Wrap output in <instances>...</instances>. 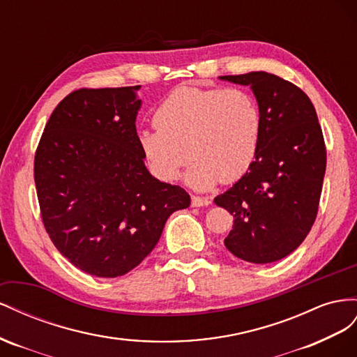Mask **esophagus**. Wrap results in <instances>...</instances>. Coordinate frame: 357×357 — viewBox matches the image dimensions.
<instances>
[{"mask_svg": "<svg viewBox=\"0 0 357 357\" xmlns=\"http://www.w3.org/2000/svg\"><path fill=\"white\" fill-rule=\"evenodd\" d=\"M208 205H211V199H209V197L191 196V206L202 208V206H208Z\"/></svg>", "mask_w": 357, "mask_h": 357, "instance_id": "1", "label": "esophagus"}]
</instances>
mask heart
I'll return each instance as SVG.
<instances>
[{
    "instance_id": "1",
    "label": "heart",
    "mask_w": 357,
    "mask_h": 357,
    "mask_svg": "<svg viewBox=\"0 0 357 357\" xmlns=\"http://www.w3.org/2000/svg\"><path fill=\"white\" fill-rule=\"evenodd\" d=\"M154 124L139 135L151 170L161 181H175L195 158L187 182L197 190L241 179L261 139L256 97L235 86L173 89L155 110Z\"/></svg>"
}]
</instances>
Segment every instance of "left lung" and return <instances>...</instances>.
<instances>
[{
	"instance_id": "left-lung-1",
	"label": "left lung",
	"mask_w": 357,
	"mask_h": 357,
	"mask_svg": "<svg viewBox=\"0 0 357 357\" xmlns=\"http://www.w3.org/2000/svg\"><path fill=\"white\" fill-rule=\"evenodd\" d=\"M250 85L261 110L257 157L235 185L213 199L235 221L226 248L250 263L289 256L307 238L319 212L326 145L308 96L266 71L221 76Z\"/></svg>"
}]
</instances>
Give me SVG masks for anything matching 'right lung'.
Here are the masks:
<instances>
[{
    "label": "right lung",
    "instance_id": "add662e5",
    "mask_svg": "<svg viewBox=\"0 0 357 357\" xmlns=\"http://www.w3.org/2000/svg\"><path fill=\"white\" fill-rule=\"evenodd\" d=\"M137 86L80 88L50 115L34 157L43 226L56 250L100 278L126 275L154 250L190 195L148 172Z\"/></svg>",
    "mask_w": 357,
    "mask_h": 357
}]
</instances>
